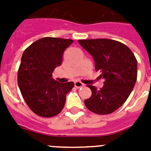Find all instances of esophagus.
<instances>
[{"label": "esophagus", "mask_w": 151, "mask_h": 151, "mask_svg": "<svg viewBox=\"0 0 151 151\" xmlns=\"http://www.w3.org/2000/svg\"><path fill=\"white\" fill-rule=\"evenodd\" d=\"M74 85H75L76 88H81L84 86V84L83 83H81V81H75L74 82Z\"/></svg>", "instance_id": "esophagus-1"}]
</instances>
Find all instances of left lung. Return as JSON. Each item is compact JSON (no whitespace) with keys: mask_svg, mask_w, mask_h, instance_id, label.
<instances>
[{"mask_svg":"<svg viewBox=\"0 0 151 151\" xmlns=\"http://www.w3.org/2000/svg\"><path fill=\"white\" fill-rule=\"evenodd\" d=\"M79 44L94 59L95 69L104 78L98 90L88 85L92 96L85 99L86 107L97 114H109L122 106L129 98L137 79V60L122 42L110 39L79 40Z\"/></svg>","mask_w":151,"mask_h":151,"instance_id":"left-lung-1","label":"left lung"}]
</instances>
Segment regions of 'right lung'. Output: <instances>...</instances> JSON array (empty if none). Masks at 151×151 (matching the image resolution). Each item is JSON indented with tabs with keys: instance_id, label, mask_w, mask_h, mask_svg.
Returning <instances> with one entry per match:
<instances>
[{
	"instance_id": "add662e5",
	"label": "right lung",
	"mask_w": 151,
	"mask_h": 151,
	"mask_svg": "<svg viewBox=\"0 0 151 151\" xmlns=\"http://www.w3.org/2000/svg\"><path fill=\"white\" fill-rule=\"evenodd\" d=\"M73 41L43 37L31 44L22 54L18 85L25 102L38 116L51 117L59 114L66 94L74 86L73 82L60 83L52 78L55 68L62 64L64 51Z\"/></svg>"
}]
</instances>
